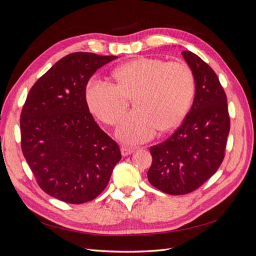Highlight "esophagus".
<instances>
[{"instance_id":"obj_1","label":"esophagus","mask_w":256,"mask_h":256,"mask_svg":"<svg viewBox=\"0 0 256 256\" xmlns=\"http://www.w3.org/2000/svg\"><path fill=\"white\" fill-rule=\"evenodd\" d=\"M120 152H122V156L126 157V156H129V154H132L134 152V147H129V146H122Z\"/></svg>"}]
</instances>
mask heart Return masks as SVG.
I'll use <instances>...</instances> for the list:
<instances>
[{
    "mask_svg": "<svg viewBox=\"0 0 256 256\" xmlns=\"http://www.w3.org/2000/svg\"><path fill=\"white\" fill-rule=\"evenodd\" d=\"M116 85L92 80L85 96L90 110L108 125H114L134 100V112L120 120L116 136L127 143L150 140L180 125L196 90L194 76L184 62L138 58L113 72Z\"/></svg>",
    "mask_w": 256,
    "mask_h": 256,
    "instance_id": "1",
    "label": "heart"
}]
</instances>
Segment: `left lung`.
Wrapping results in <instances>:
<instances>
[{"label":"left lung","instance_id":"obj_1","mask_svg":"<svg viewBox=\"0 0 256 256\" xmlns=\"http://www.w3.org/2000/svg\"><path fill=\"white\" fill-rule=\"evenodd\" d=\"M194 76L189 113L166 141L152 146L147 172L154 188L172 196L194 191L221 166L230 132L228 99L212 67L191 51L182 52Z\"/></svg>","mask_w":256,"mask_h":256}]
</instances>
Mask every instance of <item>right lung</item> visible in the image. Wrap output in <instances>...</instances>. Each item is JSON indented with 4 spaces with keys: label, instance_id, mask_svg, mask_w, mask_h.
Returning a JSON list of instances; mask_svg holds the SVG:
<instances>
[{
    "label": "right lung",
    "instance_id": "add662e5",
    "mask_svg": "<svg viewBox=\"0 0 256 256\" xmlns=\"http://www.w3.org/2000/svg\"><path fill=\"white\" fill-rule=\"evenodd\" d=\"M114 56L76 52L60 58L30 90L20 120L28 164L49 196L69 204L97 198L120 160V147L90 113L85 90Z\"/></svg>",
    "mask_w": 256,
    "mask_h": 256
}]
</instances>
